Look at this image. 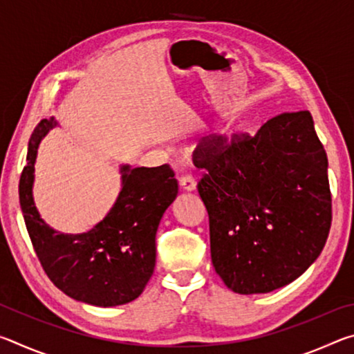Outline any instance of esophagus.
<instances>
[{
  "label": "esophagus",
  "mask_w": 354,
  "mask_h": 354,
  "mask_svg": "<svg viewBox=\"0 0 354 354\" xmlns=\"http://www.w3.org/2000/svg\"><path fill=\"white\" fill-rule=\"evenodd\" d=\"M179 185H181L183 190L192 192V190H195V187H196V181L192 175H183L181 178H179Z\"/></svg>",
  "instance_id": "esophagus-1"
}]
</instances>
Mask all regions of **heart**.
I'll return each instance as SVG.
<instances>
[{
    "instance_id": "heart-1",
    "label": "heart",
    "mask_w": 354,
    "mask_h": 354,
    "mask_svg": "<svg viewBox=\"0 0 354 354\" xmlns=\"http://www.w3.org/2000/svg\"><path fill=\"white\" fill-rule=\"evenodd\" d=\"M241 131H242V124H237V127H234L231 131H227V139L231 140L232 137H234L237 133H241Z\"/></svg>"
}]
</instances>
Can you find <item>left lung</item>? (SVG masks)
<instances>
[{"label": "left lung", "instance_id": "obj_1", "mask_svg": "<svg viewBox=\"0 0 354 354\" xmlns=\"http://www.w3.org/2000/svg\"><path fill=\"white\" fill-rule=\"evenodd\" d=\"M194 164L209 214L211 257L242 295L284 287L308 270L331 227L328 158L308 111L268 120L251 137H205Z\"/></svg>", "mask_w": 354, "mask_h": 354}]
</instances>
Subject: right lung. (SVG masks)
Instances as JSON below:
<instances>
[{
	"mask_svg": "<svg viewBox=\"0 0 354 354\" xmlns=\"http://www.w3.org/2000/svg\"><path fill=\"white\" fill-rule=\"evenodd\" d=\"M55 118L41 120L29 139L19 195L28 234L48 278L65 295L92 306H118L145 289L156 266V231L178 195L169 165L120 167L122 190L115 205L91 231L64 234L40 218L32 198L37 149Z\"/></svg>",
	"mask_w": 354,
	"mask_h": 354,
	"instance_id": "1",
	"label": "right lung"
}]
</instances>
